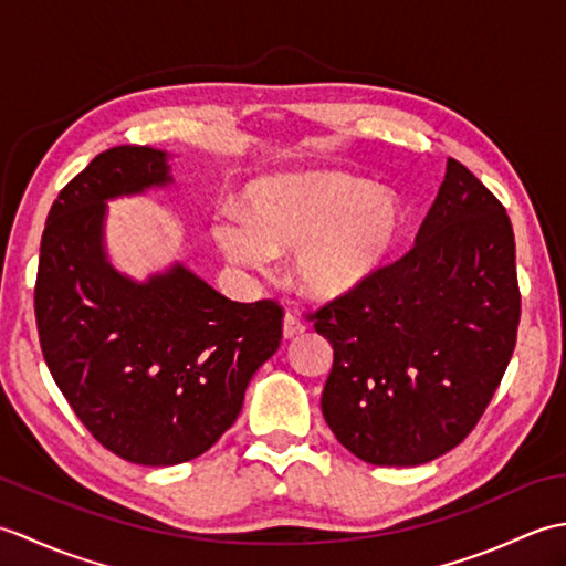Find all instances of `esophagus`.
Segmentation results:
<instances>
[{
  "label": "esophagus",
  "mask_w": 566,
  "mask_h": 566,
  "mask_svg": "<svg viewBox=\"0 0 566 566\" xmlns=\"http://www.w3.org/2000/svg\"><path fill=\"white\" fill-rule=\"evenodd\" d=\"M306 331V323L298 318L292 311H286L284 314V323H282V335L284 338H294V335H302Z\"/></svg>",
  "instance_id": "34e87169"
}]
</instances>
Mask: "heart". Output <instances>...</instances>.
Segmentation results:
<instances>
[{
	"label": "heart",
	"instance_id": "1",
	"mask_svg": "<svg viewBox=\"0 0 566 566\" xmlns=\"http://www.w3.org/2000/svg\"><path fill=\"white\" fill-rule=\"evenodd\" d=\"M238 213L211 233L228 258L262 270L272 252L294 250V276L308 296L340 298L363 290L389 262L401 207L389 189L345 172L274 175L245 189Z\"/></svg>",
	"mask_w": 566,
	"mask_h": 566
}]
</instances>
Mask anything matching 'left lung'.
Returning <instances> with one entry per match:
<instances>
[{"mask_svg":"<svg viewBox=\"0 0 566 566\" xmlns=\"http://www.w3.org/2000/svg\"><path fill=\"white\" fill-rule=\"evenodd\" d=\"M308 321L333 345L321 411L343 448L379 467L450 452L484 416L518 335L506 209L450 158L416 245Z\"/></svg>","mask_w":566,"mask_h":566,"instance_id":"obj_1","label":"left lung"}]
</instances>
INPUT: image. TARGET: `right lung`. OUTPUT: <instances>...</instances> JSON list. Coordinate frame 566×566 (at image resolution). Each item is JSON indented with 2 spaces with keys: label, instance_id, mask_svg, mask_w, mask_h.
Returning <instances> with one entry per match:
<instances>
[{
  "label": "right lung",
  "instance_id": "obj_1",
  "mask_svg": "<svg viewBox=\"0 0 566 566\" xmlns=\"http://www.w3.org/2000/svg\"><path fill=\"white\" fill-rule=\"evenodd\" d=\"M172 182L167 153H99L53 201L35 276L45 365L97 442L126 462L170 467L235 423L252 375L282 340L272 298L231 302L185 264L148 282L114 270L106 199Z\"/></svg>",
  "mask_w": 566,
  "mask_h": 566
}]
</instances>
